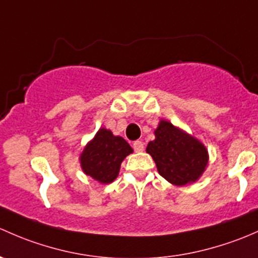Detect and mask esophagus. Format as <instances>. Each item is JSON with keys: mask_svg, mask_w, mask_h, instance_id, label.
I'll return each instance as SVG.
<instances>
[{"mask_svg": "<svg viewBox=\"0 0 258 258\" xmlns=\"http://www.w3.org/2000/svg\"><path fill=\"white\" fill-rule=\"evenodd\" d=\"M133 148H134V150L137 153H140V151L144 150V143L140 142V140H137V142L133 143Z\"/></svg>", "mask_w": 258, "mask_h": 258, "instance_id": "34e87169", "label": "esophagus"}]
</instances>
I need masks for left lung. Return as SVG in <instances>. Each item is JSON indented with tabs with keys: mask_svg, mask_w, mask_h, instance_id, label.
Returning <instances> with one entry per match:
<instances>
[{
	"mask_svg": "<svg viewBox=\"0 0 258 258\" xmlns=\"http://www.w3.org/2000/svg\"><path fill=\"white\" fill-rule=\"evenodd\" d=\"M154 134L155 139L149 142L147 153L155 161L159 174L176 186L198 181L209 163L205 145L166 120H160Z\"/></svg>",
	"mask_w": 258,
	"mask_h": 258,
	"instance_id": "obj_1",
	"label": "left lung"
}]
</instances>
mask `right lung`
<instances>
[{"mask_svg":"<svg viewBox=\"0 0 258 258\" xmlns=\"http://www.w3.org/2000/svg\"><path fill=\"white\" fill-rule=\"evenodd\" d=\"M132 153V147L123 138L100 128L83 149L79 160L84 174L100 184H109L118 176L121 161Z\"/></svg>","mask_w":258,"mask_h":258,"instance_id":"1","label":"right lung"}]
</instances>
